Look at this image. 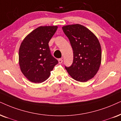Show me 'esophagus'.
Here are the masks:
<instances>
[{"label": "esophagus", "mask_w": 121, "mask_h": 121, "mask_svg": "<svg viewBox=\"0 0 121 121\" xmlns=\"http://www.w3.org/2000/svg\"><path fill=\"white\" fill-rule=\"evenodd\" d=\"M58 61H59V64H61L62 61H63V60H62V59H59V60H58Z\"/></svg>", "instance_id": "esophagus-1"}]
</instances>
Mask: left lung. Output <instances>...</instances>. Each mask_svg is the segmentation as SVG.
Listing matches in <instances>:
<instances>
[{"mask_svg":"<svg viewBox=\"0 0 121 121\" xmlns=\"http://www.w3.org/2000/svg\"><path fill=\"white\" fill-rule=\"evenodd\" d=\"M73 50V62L65 66L74 80L86 82L98 71L102 60L101 46L98 39L89 29L79 24L62 27Z\"/></svg>","mask_w":121,"mask_h":121,"instance_id":"obj_1","label":"left lung"}]
</instances>
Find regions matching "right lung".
Wrapping results in <instances>:
<instances>
[{
    "instance_id": "1",
    "label": "right lung",
    "mask_w": 121,
    "mask_h": 121,
    "mask_svg": "<svg viewBox=\"0 0 121 121\" xmlns=\"http://www.w3.org/2000/svg\"><path fill=\"white\" fill-rule=\"evenodd\" d=\"M57 26H40L24 38L19 50L21 71L30 82L41 83L48 79L58 61L51 55L48 42Z\"/></svg>"
}]
</instances>
